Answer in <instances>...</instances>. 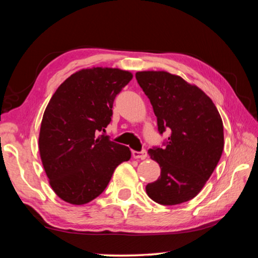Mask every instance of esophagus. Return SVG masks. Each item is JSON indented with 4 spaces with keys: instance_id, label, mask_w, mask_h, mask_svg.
Listing matches in <instances>:
<instances>
[{
    "instance_id": "esophagus-1",
    "label": "esophagus",
    "mask_w": 258,
    "mask_h": 258,
    "mask_svg": "<svg viewBox=\"0 0 258 258\" xmlns=\"http://www.w3.org/2000/svg\"><path fill=\"white\" fill-rule=\"evenodd\" d=\"M132 156L135 159H146L147 158V151H132Z\"/></svg>"
}]
</instances>
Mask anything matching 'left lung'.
Returning <instances> with one entry per match:
<instances>
[{
    "mask_svg": "<svg viewBox=\"0 0 258 258\" xmlns=\"http://www.w3.org/2000/svg\"><path fill=\"white\" fill-rule=\"evenodd\" d=\"M139 85L149 98L160 134L171 137L164 148L148 151L159 164L158 180L146 186L160 205H178L197 196L220 161L223 121L212 99L182 77L167 72H138Z\"/></svg>",
    "mask_w": 258,
    "mask_h": 258,
    "instance_id": "8db88e82",
    "label": "left lung"
}]
</instances>
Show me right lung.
Listing matches in <instances>:
<instances>
[{"instance_id": "add662e5", "label": "right lung", "mask_w": 258, "mask_h": 258, "mask_svg": "<svg viewBox=\"0 0 258 258\" xmlns=\"http://www.w3.org/2000/svg\"><path fill=\"white\" fill-rule=\"evenodd\" d=\"M132 77L118 68L81 69L47 103L38 149L52 190L63 202H92L106 189L117 166L131 158L127 147L100 133L110 123L116 95Z\"/></svg>"}]
</instances>
